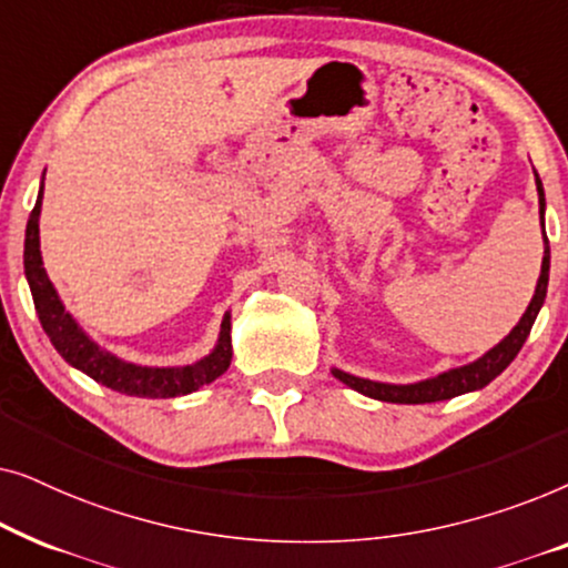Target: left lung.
I'll use <instances>...</instances> for the list:
<instances>
[{
	"mask_svg": "<svg viewBox=\"0 0 568 568\" xmlns=\"http://www.w3.org/2000/svg\"><path fill=\"white\" fill-rule=\"evenodd\" d=\"M535 185H538V204H540V220L546 214V193H542V183L538 173H535ZM546 235V230H542ZM548 271H550V247H548V237H546V253H542V266H540V278L538 286H535V294L527 305L525 315L519 317V323L509 331L507 338H501L499 344L480 356V359L465 364V367H455L442 372V375L432 377V379H422V383L414 385H390V383H375V379H364V377H354L344 369L333 367V377L341 379V383L352 387V390L367 395V398L375 400H385V403H437V400H449L455 395L463 393H473L480 390L491 383L494 377H499L504 369L509 367L511 359L519 354V348L530 336V328L538 317L542 302H546V292H548Z\"/></svg>",
	"mask_w": 568,
	"mask_h": 568,
	"instance_id": "left-lung-1",
	"label": "left lung"
}]
</instances>
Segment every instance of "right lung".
Wrapping results in <instances>:
<instances>
[{
    "mask_svg": "<svg viewBox=\"0 0 568 568\" xmlns=\"http://www.w3.org/2000/svg\"><path fill=\"white\" fill-rule=\"evenodd\" d=\"M43 185L38 191L36 206L30 212L26 227V278L33 294L38 321H41L45 336L57 352L64 356V362L72 364L74 369L95 379V383L111 387L115 393L136 395V398H178V395L196 393L199 387L214 383L216 377L224 375L232 362V323L230 313H224L220 341L206 354L204 359L185 364V367H142V364L123 362L105 348H100L88 333H84L72 315L64 310V302L59 300L53 290L49 274L43 268L41 258V237H38V216H41Z\"/></svg>",
    "mask_w": 568,
    "mask_h": 568,
    "instance_id": "obj_1",
    "label": "right lung"
}]
</instances>
